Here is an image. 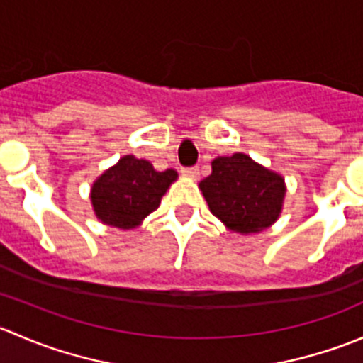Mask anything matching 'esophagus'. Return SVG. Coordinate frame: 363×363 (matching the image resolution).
Returning <instances> with one entry per match:
<instances>
[{
	"mask_svg": "<svg viewBox=\"0 0 363 363\" xmlns=\"http://www.w3.org/2000/svg\"><path fill=\"white\" fill-rule=\"evenodd\" d=\"M182 175H186V177L189 179H196L200 175V170L199 167H188V168H182Z\"/></svg>",
	"mask_w": 363,
	"mask_h": 363,
	"instance_id": "1",
	"label": "esophagus"
}]
</instances>
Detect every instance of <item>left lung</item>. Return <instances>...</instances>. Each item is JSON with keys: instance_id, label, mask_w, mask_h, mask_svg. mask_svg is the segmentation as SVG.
Listing matches in <instances>:
<instances>
[{"instance_id": "left-lung-1", "label": "left lung", "mask_w": 363, "mask_h": 363, "mask_svg": "<svg viewBox=\"0 0 363 363\" xmlns=\"http://www.w3.org/2000/svg\"><path fill=\"white\" fill-rule=\"evenodd\" d=\"M199 186L212 214L239 233H258L276 223L286 195L279 174L242 152L216 158Z\"/></svg>"}]
</instances>
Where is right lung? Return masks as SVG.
I'll use <instances>...</instances> for the list:
<instances>
[{"instance_id": "right-lung-1", "label": "right lung", "mask_w": 363, "mask_h": 363, "mask_svg": "<svg viewBox=\"0 0 363 363\" xmlns=\"http://www.w3.org/2000/svg\"><path fill=\"white\" fill-rule=\"evenodd\" d=\"M177 172L155 170L151 161L123 156L105 170L91 188V202L96 218L116 228H137L144 218L160 207Z\"/></svg>"}]
</instances>
